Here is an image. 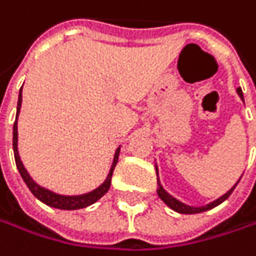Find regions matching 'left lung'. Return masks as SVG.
Segmentation results:
<instances>
[{
	"label": "left lung",
	"instance_id": "8db88e82",
	"mask_svg": "<svg viewBox=\"0 0 256 256\" xmlns=\"http://www.w3.org/2000/svg\"><path fill=\"white\" fill-rule=\"evenodd\" d=\"M237 92H238V96L242 97V100H243V91H242V88H237ZM156 171H158V168H156ZM158 184H159V189H158V195H159V198L170 207V208H172L174 212H177V213H182V214H195V213H202V212H207V210H210V208H213V207H216V206H219V204H222L231 194H232V190L236 189V186L232 188V189H230L224 196H220V198H218L216 201H213V202H210V204H207V206H204V207H190V206H186V204H183V202H180L178 200H176L174 196H171L162 186H160V183H159V178H158Z\"/></svg>",
	"mask_w": 256,
	"mask_h": 256
}]
</instances>
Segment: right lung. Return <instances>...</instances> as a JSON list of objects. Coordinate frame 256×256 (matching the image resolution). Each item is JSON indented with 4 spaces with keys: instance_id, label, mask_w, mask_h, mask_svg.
<instances>
[{
    "instance_id": "obj_1",
    "label": "right lung",
    "mask_w": 256,
    "mask_h": 256,
    "mask_svg": "<svg viewBox=\"0 0 256 256\" xmlns=\"http://www.w3.org/2000/svg\"><path fill=\"white\" fill-rule=\"evenodd\" d=\"M20 103H22V88H20V92H19V98H18V114H16V120H14V124H13V153H14V160H16V166L19 170V174L24 178V182L28 186V189L31 190V194L37 200H40L42 202H44L46 206H50V207H55V208H61V210H78V208L88 207V206L94 204L96 201H98L109 190V188H110V178H112V172L115 170V165L118 162L120 148H116V153L114 156V164L110 166V172H109L108 178L96 190H92L90 194H85V195H79V196H64V195H56V194H54V192H50L48 189H43L37 183L32 182V178L30 177V174L24 168V165L20 162V158H19V153H18V115H19V110H20Z\"/></svg>"
}]
</instances>
